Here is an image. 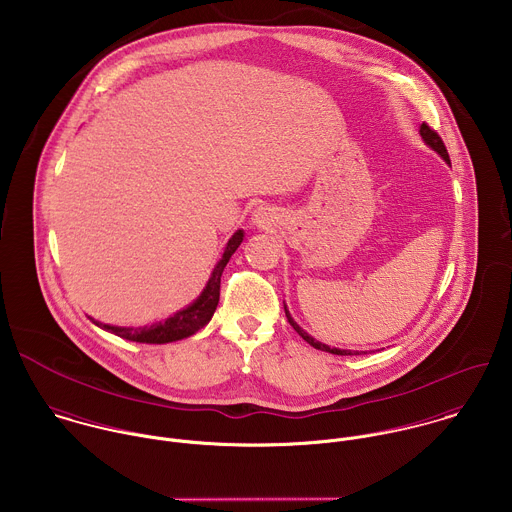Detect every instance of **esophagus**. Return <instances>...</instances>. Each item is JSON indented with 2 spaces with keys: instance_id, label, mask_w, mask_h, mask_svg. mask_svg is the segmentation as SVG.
Wrapping results in <instances>:
<instances>
[{
  "instance_id": "obj_1",
  "label": "esophagus",
  "mask_w": 512,
  "mask_h": 512,
  "mask_svg": "<svg viewBox=\"0 0 512 512\" xmlns=\"http://www.w3.org/2000/svg\"><path fill=\"white\" fill-rule=\"evenodd\" d=\"M256 216H258V214H256Z\"/></svg>"
}]
</instances>
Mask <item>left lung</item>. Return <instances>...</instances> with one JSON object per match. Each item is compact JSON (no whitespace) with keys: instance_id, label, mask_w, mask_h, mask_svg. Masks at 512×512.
Segmentation results:
<instances>
[{"instance_id":"8db88e82","label":"left lung","mask_w":512,"mask_h":512,"mask_svg":"<svg viewBox=\"0 0 512 512\" xmlns=\"http://www.w3.org/2000/svg\"><path fill=\"white\" fill-rule=\"evenodd\" d=\"M419 133H421V137H423V141L435 151V153H439L449 165H451V161H449V153H447V147H445V143H443V139L427 125V123H423L421 125V129H419ZM284 310H286V318H288V322H290V326L304 338V340L308 341L312 347H316V349H322V351H328V353H334V355H359V351H349V349H338V347H330V345H326V343H322V341L314 340L308 332H304L296 322H294V318L290 316V312H288V308L284 306Z\"/></svg>"}]
</instances>
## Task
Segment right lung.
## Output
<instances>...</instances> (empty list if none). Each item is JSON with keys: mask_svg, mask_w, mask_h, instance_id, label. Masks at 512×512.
<instances>
[{"mask_svg": "<svg viewBox=\"0 0 512 512\" xmlns=\"http://www.w3.org/2000/svg\"><path fill=\"white\" fill-rule=\"evenodd\" d=\"M242 240H244V232L242 230L234 232V236L226 244V250H224L220 262L214 266L212 276H210L206 288L202 290V294L188 308L176 312L165 322L153 324L149 328L147 326L145 328H121V326L99 324L93 318H89V320H93V324H97L99 328H103L123 340L139 341V343H169V341L184 340V338L196 334L214 316V310L220 300V276H222L230 256L236 252V248L240 246Z\"/></svg>", "mask_w": 512, "mask_h": 512, "instance_id": "1", "label": "right lung"}]
</instances>
